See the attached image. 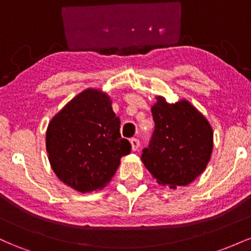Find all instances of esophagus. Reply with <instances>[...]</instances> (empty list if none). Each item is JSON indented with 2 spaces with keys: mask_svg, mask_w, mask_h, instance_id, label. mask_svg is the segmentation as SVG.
I'll list each match as a JSON object with an SVG mask.
<instances>
[{
  "mask_svg": "<svg viewBox=\"0 0 251 251\" xmlns=\"http://www.w3.org/2000/svg\"><path fill=\"white\" fill-rule=\"evenodd\" d=\"M129 142H131L132 150H133V151H137V150L139 149L140 143H139V140L137 139V138H131V139H129Z\"/></svg>",
  "mask_w": 251,
  "mask_h": 251,
  "instance_id": "obj_1",
  "label": "esophagus"
}]
</instances>
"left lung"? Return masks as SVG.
<instances>
[{"label":"left lung","mask_w":251,"mask_h":251,"mask_svg":"<svg viewBox=\"0 0 251 251\" xmlns=\"http://www.w3.org/2000/svg\"><path fill=\"white\" fill-rule=\"evenodd\" d=\"M152 106L155 128L142 162L159 185L177 189L192 183L206 169L214 131L205 117L186 99L170 103L162 96Z\"/></svg>","instance_id":"8db88e82"}]
</instances>
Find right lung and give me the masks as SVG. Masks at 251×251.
<instances>
[{"mask_svg":"<svg viewBox=\"0 0 251 251\" xmlns=\"http://www.w3.org/2000/svg\"><path fill=\"white\" fill-rule=\"evenodd\" d=\"M106 92L87 88L51 118L46 132L48 160L56 177L77 192L98 191L111 181L131 144Z\"/></svg>","mask_w":251,"mask_h":251,"instance_id":"right-lung-1","label":"right lung"}]
</instances>
